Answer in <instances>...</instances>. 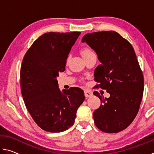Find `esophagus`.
I'll return each instance as SVG.
<instances>
[{
  "label": "esophagus",
  "instance_id": "34e87169",
  "mask_svg": "<svg viewBox=\"0 0 154 154\" xmlns=\"http://www.w3.org/2000/svg\"><path fill=\"white\" fill-rule=\"evenodd\" d=\"M84 94H85V97H86V98L91 97V96H92L93 95L92 92H91L90 90H85V91H84Z\"/></svg>",
  "mask_w": 154,
  "mask_h": 154
}]
</instances>
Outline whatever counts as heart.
<instances>
[{
  "mask_svg": "<svg viewBox=\"0 0 154 154\" xmlns=\"http://www.w3.org/2000/svg\"><path fill=\"white\" fill-rule=\"evenodd\" d=\"M81 53H82L83 58H84V57H85V56H88V55H90V54H94L93 52L92 51V50H91V49H89L88 48H83V49H82V50H81ZM68 61H69V58L67 59L66 62H68Z\"/></svg>",
  "mask_w": 154,
  "mask_h": 154,
  "instance_id": "heart-1",
  "label": "heart"
}]
</instances>
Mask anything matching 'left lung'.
Listing matches in <instances>:
<instances>
[{
    "instance_id": "1",
    "label": "left lung",
    "mask_w": 154,
    "mask_h": 154,
    "mask_svg": "<svg viewBox=\"0 0 154 154\" xmlns=\"http://www.w3.org/2000/svg\"><path fill=\"white\" fill-rule=\"evenodd\" d=\"M82 42L96 51L101 64L96 68V88L106 90L109 98L94 94L101 105L94 111L96 127L106 133H117L133 122L141 103L144 79L131 44L115 31L88 33Z\"/></svg>"
}]
</instances>
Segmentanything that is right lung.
I'll return each mask as SVG.
<instances>
[{"instance_id": "obj_1", "label": "right lung", "mask_w": 154, "mask_h": 154, "mask_svg": "<svg viewBox=\"0 0 154 154\" xmlns=\"http://www.w3.org/2000/svg\"><path fill=\"white\" fill-rule=\"evenodd\" d=\"M80 32H47L28 49L20 69L22 97L34 121L47 132H60L72 126L85 99L79 88H58L56 77L65 71L71 48Z\"/></svg>"}]
</instances>
